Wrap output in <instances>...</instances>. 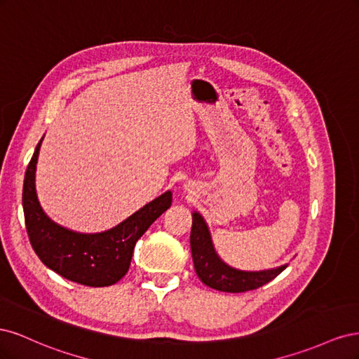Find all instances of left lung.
Masks as SVG:
<instances>
[{"label": "left lung", "mask_w": 359, "mask_h": 359, "mask_svg": "<svg viewBox=\"0 0 359 359\" xmlns=\"http://www.w3.org/2000/svg\"><path fill=\"white\" fill-rule=\"evenodd\" d=\"M193 223L190 232V245L194 271L202 283L215 290L222 292H247L269 283L280 273L287 268V264L277 268L262 269V271H243L236 269L223 262L222 257L217 255L211 232L203 217L193 211Z\"/></svg>", "instance_id": "obj_1"}]
</instances>
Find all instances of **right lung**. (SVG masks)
<instances>
[{
    "instance_id": "add662e5",
    "label": "right lung",
    "mask_w": 359,
    "mask_h": 359,
    "mask_svg": "<svg viewBox=\"0 0 359 359\" xmlns=\"http://www.w3.org/2000/svg\"><path fill=\"white\" fill-rule=\"evenodd\" d=\"M41 140L27 168L22 191L32 248L49 269L74 283L91 287L115 285L127 274L139 238L172 205V191L160 194L109 231L82 233L67 229L49 219L37 198L36 166Z\"/></svg>"
}]
</instances>
